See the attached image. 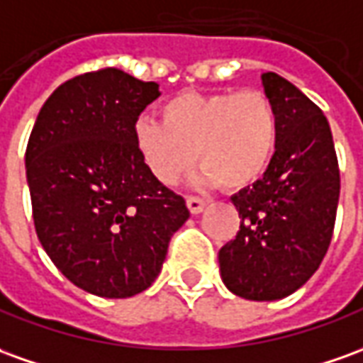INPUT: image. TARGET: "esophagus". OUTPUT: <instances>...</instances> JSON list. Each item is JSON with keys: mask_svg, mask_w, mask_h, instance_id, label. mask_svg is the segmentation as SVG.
<instances>
[{"mask_svg": "<svg viewBox=\"0 0 363 363\" xmlns=\"http://www.w3.org/2000/svg\"><path fill=\"white\" fill-rule=\"evenodd\" d=\"M186 203H187V209H189L194 215L201 213V211H203V207H206V201H203L201 197H194V196L187 197Z\"/></svg>", "mask_w": 363, "mask_h": 363, "instance_id": "esophagus-1", "label": "esophagus"}]
</instances>
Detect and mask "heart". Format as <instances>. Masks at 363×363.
I'll return each instance as SVG.
<instances>
[{"instance_id":"heart-1","label":"heart","mask_w":363,"mask_h":363,"mask_svg":"<svg viewBox=\"0 0 363 363\" xmlns=\"http://www.w3.org/2000/svg\"><path fill=\"white\" fill-rule=\"evenodd\" d=\"M162 116H140L132 140L164 186L176 184L197 157L203 166L196 184L251 187L267 174L279 144V114L261 91L184 92L162 106Z\"/></svg>"}]
</instances>
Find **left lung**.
Returning a JSON list of instances; mask_svg holds the SVG:
<instances>
[{"label":"left lung","mask_w":363,"mask_h":363,"mask_svg":"<svg viewBox=\"0 0 363 363\" xmlns=\"http://www.w3.org/2000/svg\"><path fill=\"white\" fill-rule=\"evenodd\" d=\"M261 81L279 114V144L267 174L231 196L241 227L221 247L219 271L233 294L271 302L298 291L328 251L340 172L322 110L277 72Z\"/></svg>","instance_id":"8db88e82"}]
</instances>
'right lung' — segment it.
<instances>
[{"instance_id": "add662e5", "label": "right lung", "mask_w": 363, "mask_h": 363, "mask_svg": "<svg viewBox=\"0 0 363 363\" xmlns=\"http://www.w3.org/2000/svg\"><path fill=\"white\" fill-rule=\"evenodd\" d=\"M157 82L118 69L62 82L39 110L25 152L35 231L82 291L128 298L156 281L172 235L189 219L184 197L142 164L132 128Z\"/></svg>"}]
</instances>
